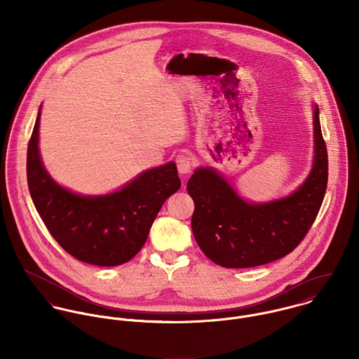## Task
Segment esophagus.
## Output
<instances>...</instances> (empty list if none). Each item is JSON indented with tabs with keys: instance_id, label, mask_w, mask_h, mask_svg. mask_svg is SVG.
Listing matches in <instances>:
<instances>
[{
	"instance_id": "34e87169",
	"label": "esophagus",
	"mask_w": 359,
	"mask_h": 359,
	"mask_svg": "<svg viewBox=\"0 0 359 359\" xmlns=\"http://www.w3.org/2000/svg\"><path fill=\"white\" fill-rule=\"evenodd\" d=\"M175 161H177V167H178L180 174L187 175V174H189V172L192 171L194 161H192L191 156H188V154H180Z\"/></svg>"
}]
</instances>
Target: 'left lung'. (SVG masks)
I'll use <instances>...</instances> for the list:
<instances>
[{
	"label": "left lung",
	"instance_id": "left-lung-1",
	"mask_svg": "<svg viewBox=\"0 0 359 359\" xmlns=\"http://www.w3.org/2000/svg\"><path fill=\"white\" fill-rule=\"evenodd\" d=\"M315 158L306 182L289 198L264 205L246 203L214 170L199 168L187 189L195 202L194 236L212 262L250 268L292 253L312 226L327 187V151L313 110Z\"/></svg>",
	"mask_w": 359,
	"mask_h": 359
}]
</instances>
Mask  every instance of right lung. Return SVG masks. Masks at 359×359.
<instances>
[{"mask_svg":"<svg viewBox=\"0 0 359 359\" xmlns=\"http://www.w3.org/2000/svg\"><path fill=\"white\" fill-rule=\"evenodd\" d=\"M40 111L27 147L30 196L53 239L70 256L98 266L130 261L145 245L154 218L181 187L175 163L142 172L121 191L80 196L59 187L39 154Z\"/></svg>","mask_w":359,"mask_h":359,"instance_id":"add662e5","label":"right lung"}]
</instances>
